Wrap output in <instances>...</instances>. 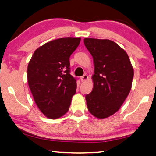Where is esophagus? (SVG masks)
I'll return each mask as SVG.
<instances>
[{"instance_id":"obj_1","label":"esophagus","mask_w":156,"mask_h":156,"mask_svg":"<svg viewBox=\"0 0 156 156\" xmlns=\"http://www.w3.org/2000/svg\"><path fill=\"white\" fill-rule=\"evenodd\" d=\"M81 79V81H82V82H84V81H86L88 79V76L87 75H84L83 76H81V77L80 78Z\"/></svg>"}]
</instances>
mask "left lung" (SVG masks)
Instances as JSON below:
<instances>
[{
    "label": "left lung",
    "mask_w": 156,
    "mask_h": 156,
    "mask_svg": "<svg viewBox=\"0 0 156 156\" xmlns=\"http://www.w3.org/2000/svg\"><path fill=\"white\" fill-rule=\"evenodd\" d=\"M93 58L94 85L86 95L88 110L98 119H106L118 111L132 88L133 68L126 51L113 41L84 38Z\"/></svg>",
    "instance_id": "8db88e82"
}]
</instances>
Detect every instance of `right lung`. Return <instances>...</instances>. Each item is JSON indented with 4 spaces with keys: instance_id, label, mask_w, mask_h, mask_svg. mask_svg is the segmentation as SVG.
<instances>
[{
    "instance_id": "1",
    "label": "right lung",
    "mask_w": 156,
    "mask_h": 156,
    "mask_svg": "<svg viewBox=\"0 0 156 156\" xmlns=\"http://www.w3.org/2000/svg\"><path fill=\"white\" fill-rule=\"evenodd\" d=\"M81 37H63L46 42L35 51L27 68V80L35 103L45 116L59 119L69 110L76 92L70 74L69 58Z\"/></svg>"
}]
</instances>
